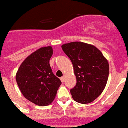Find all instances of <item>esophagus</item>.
Segmentation results:
<instances>
[{
    "instance_id": "obj_1",
    "label": "esophagus",
    "mask_w": 128,
    "mask_h": 128,
    "mask_svg": "<svg viewBox=\"0 0 128 128\" xmlns=\"http://www.w3.org/2000/svg\"><path fill=\"white\" fill-rule=\"evenodd\" d=\"M60 80H61L62 82H64V76H62V77L60 78Z\"/></svg>"
}]
</instances>
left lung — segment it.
I'll return each mask as SVG.
<instances>
[{
    "mask_svg": "<svg viewBox=\"0 0 128 128\" xmlns=\"http://www.w3.org/2000/svg\"><path fill=\"white\" fill-rule=\"evenodd\" d=\"M73 64L76 84L70 90L74 100L81 104L93 102L102 94L108 81L109 64L100 50L82 42L62 46Z\"/></svg>",
    "mask_w": 128,
    "mask_h": 128,
    "instance_id": "1",
    "label": "left lung"
}]
</instances>
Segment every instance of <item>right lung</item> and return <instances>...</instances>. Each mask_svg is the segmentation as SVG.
Segmentation results:
<instances>
[{"mask_svg": "<svg viewBox=\"0 0 128 128\" xmlns=\"http://www.w3.org/2000/svg\"><path fill=\"white\" fill-rule=\"evenodd\" d=\"M52 54L51 46L36 50L26 58L16 74V81L23 96L39 106L52 103L62 84L50 66Z\"/></svg>", "mask_w": 128, "mask_h": 128, "instance_id": "1", "label": "right lung"}]
</instances>
